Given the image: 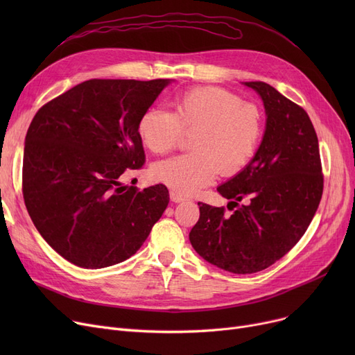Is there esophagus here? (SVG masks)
I'll return each mask as SVG.
<instances>
[{
    "label": "esophagus",
    "mask_w": 355,
    "mask_h": 355,
    "mask_svg": "<svg viewBox=\"0 0 355 355\" xmlns=\"http://www.w3.org/2000/svg\"><path fill=\"white\" fill-rule=\"evenodd\" d=\"M170 197H171V201H174V202H181V201L185 200V197H182L181 194H178V193H175V191H171V193H170Z\"/></svg>",
    "instance_id": "obj_1"
}]
</instances>
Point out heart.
<instances>
[{
  "instance_id": "obj_1",
  "label": "heart",
  "mask_w": 355,
  "mask_h": 355,
  "mask_svg": "<svg viewBox=\"0 0 355 355\" xmlns=\"http://www.w3.org/2000/svg\"><path fill=\"white\" fill-rule=\"evenodd\" d=\"M174 105V112L148 109L138 123L144 145L158 155L171 153L185 134H196L191 141L193 154L155 164L153 175L157 181L189 196L211 184L220 171L234 175L250 164L263 130L256 105L221 87L191 89Z\"/></svg>"
}]
</instances>
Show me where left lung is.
Listing matches in <instances>:
<instances>
[{
    "mask_svg": "<svg viewBox=\"0 0 355 355\" xmlns=\"http://www.w3.org/2000/svg\"><path fill=\"white\" fill-rule=\"evenodd\" d=\"M263 101L266 130L250 164L217 191L225 207L198 202L190 232L194 250L232 273L260 272L306 232L324 190L318 137L304 107L265 82H245Z\"/></svg>",
    "mask_w": 355,
    "mask_h": 355,
    "instance_id": "left-lung-1",
    "label": "left lung"
}]
</instances>
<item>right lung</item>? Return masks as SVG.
<instances>
[{
  "label": "right lung",
  "mask_w": 355,
  "mask_h": 355,
  "mask_svg": "<svg viewBox=\"0 0 355 355\" xmlns=\"http://www.w3.org/2000/svg\"><path fill=\"white\" fill-rule=\"evenodd\" d=\"M170 79H90L37 110L24 146L23 196L35 229L70 263L101 269L144 245L165 211L164 184L122 185L145 162L141 116Z\"/></svg>",
  "instance_id": "add662e5"
}]
</instances>
